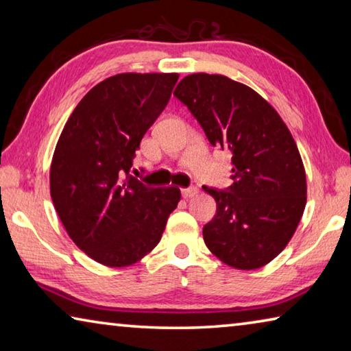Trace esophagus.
I'll use <instances>...</instances> for the list:
<instances>
[{"instance_id": "esophagus-1", "label": "esophagus", "mask_w": 351, "mask_h": 351, "mask_svg": "<svg viewBox=\"0 0 351 351\" xmlns=\"http://www.w3.org/2000/svg\"><path fill=\"white\" fill-rule=\"evenodd\" d=\"M181 192H182V197L189 199V198H193L195 195H198V189L197 187H186V189H182Z\"/></svg>"}]
</instances>
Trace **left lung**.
I'll return each mask as SVG.
<instances>
[{"label":"left lung","mask_w":351,"mask_h":351,"mask_svg":"<svg viewBox=\"0 0 351 351\" xmlns=\"http://www.w3.org/2000/svg\"><path fill=\"white\" fill-rule=\"evenodd\" d=\"M175 96L213 147L232 154V186H203L217 213L203 228L209 251L230 268L268 265L293 239L306 204V175L293 134L252 88L221 74H190Z\"/></svg>","instance_id":"left-lung-1"}]
</instances>
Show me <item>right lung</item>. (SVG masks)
<instances>
[{"mask_svg":"<svg viewBox=\"0 0 351 351\" xmlns=\"http://www.w3.org/2000/svg\"><path fill=\"white\" fill-rule=\"evenodd\" d=\"M176 73H123L86 93L58 138L51 198L77 247L108 268L138 263L161 240L180 189L150 187L128 171L147 130L169 104Z\"/></svg>","mask_w":351,"mask_h":351,"instance_id":"1","label":"right lung"}]
</instances>
